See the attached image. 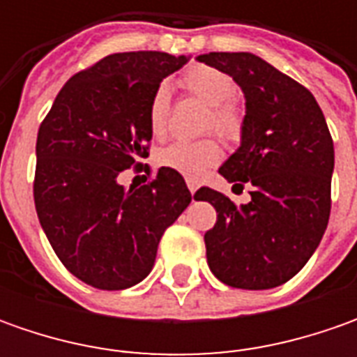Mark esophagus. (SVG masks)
I'll list each match as a JSON object with an SVG mask.
<instances>
[{
  "label": "esophagus",
  "mask_w": 357,
  "mask_h": 357,
  "mask_svg": "<svg viewBox=\"0 0 357 357\" xmlns=\"http://www.w3.org/2000/svg\"><path fill=\"white\" fill-rule=\"evenodd\" d=\"M186 186H188L190 195H195V192H197V188H199V185H197V181H192V178H188V181H186Z\"/></svg>",
  "instance_id": "34e87169"
}]
</instances>
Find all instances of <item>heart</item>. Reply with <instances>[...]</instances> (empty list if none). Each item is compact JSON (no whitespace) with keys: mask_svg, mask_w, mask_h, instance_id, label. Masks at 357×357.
<instances>
[{"mask_svg":"<svg viewBox=\"0 0 357 357\" xmlns=\"http://www.w3.org/2000/svg\"><path fill=\"white\" fill-rule=\"evenodd\" d=\"M183 89L192 97L208 105L204 129L213 130L227 141H236L242 132V111L232 99L234 79L211 65H192L181 77ZM171 111V91L167 85H158L146 109V121L153 137H165ZM222 157V151L214 139H202L195 143H172L157 153V162L165 169L183 174L186 178H199L206 169L214 167Z\"/></svg>","mask_w":357,"mask_h":357,"instance_id":"obj_1","label":"heart"}]
</instances>
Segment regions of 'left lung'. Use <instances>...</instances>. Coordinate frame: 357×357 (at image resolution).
Masks as SVG:
<instances>
[{
	"label": "left lung",
	"mask_w": 357,
	"mask_h": 357,
	"mask_svg": "<svg viewBox=\"0 0 357 357\" xmlns=\"http://www.w3.org/2000/svg\"><path fill=\"white\" fill-rule=\"evenodd\" d=\"M197 61L228 73L244 93L240 146L218 172L252 186V200L240 206L208 186L195 195L216 208L204 234L208 266L232 288H276L304 268L328 227L332 135L314 95L264 59L204 53Z\"/></svg>",
	"instance_id": "8db88e82"
}]
</instances>
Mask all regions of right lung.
<instances>
[{"label": "right lung", "mask_w": 357, "mask_h": 357, "mask_svg": "<svg viewBox=\"0 0 357 357\" xmlns=\"http://www.w3.org/2000/svg\"><path fill=\"white\" fill-rule=\"evenodd\" d=\"M186 61L160 51L107 55L63 85L39 127L35 211L63 266L93 288L146 278L160 236L190 204L185 178L165 167L153 183L119 185L149 157L153 93Z\"/></svg>", "instance_id": "right-lung-1"}]
</instances>
